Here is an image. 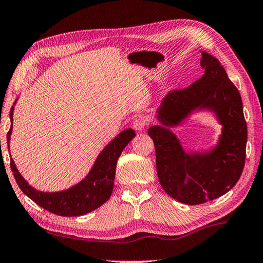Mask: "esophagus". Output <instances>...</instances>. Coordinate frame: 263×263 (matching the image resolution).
Wrapping results in <instances>:
<instances>
[{"mask_svg": "<svg viewBox=\"0 0 263 263\" xmlns=\"http://www.w3.org/2000/svg\"><path fill=\"white\" fill-rule=\"evenodd\" d=\"M146 125H147V120H146V119L141 117V118H137L136 120L134 121L133 127H134V129H135V130L142 132V130L144 129V128L146 127Z\"/></svg>", "mask_w": 263, "mask_h": 263, "instance_id": "obj_1", "label": "esophagus"}]
</instances>
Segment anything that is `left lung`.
I'll use <instances>...</instances> for the list:
<instances>
[{
	"label": "left lung",
	"instance_id": "obj_1",
	"mask_svg": "<svg viewBox=\"0 0 263 263\" xmlns=\"http://www.w3.org/2000/svg\"><path fill=\"white\" fill-rule=\"evenodd\" d=\"M204 76L184 89L167 93L157 118L162 126L147 130L156 147L157 174L168 196L186 205L216 199L238 182L246 157L247 126L236 86L215 57L201 51ZM195 109H211L222 125L219 143L205 154H187L167 128Z\"/></svg>",
	"mask_w": 263,
	"mask_h": 263
}]
</instances>
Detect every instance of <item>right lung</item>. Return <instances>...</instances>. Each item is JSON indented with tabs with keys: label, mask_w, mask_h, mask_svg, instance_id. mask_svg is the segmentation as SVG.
Returning a JSON list of instances; mask_svg holds the SVG:
<instances>
[{
	"label": "right lung",
	"mask_w": 263,
	"mask_h": 263,
	"mask_svg": "<svg viewBox=\"0 0 263 263\" xmlns=\"http://www.w3.org/2000/svg\"><path fill=\"white\" fill-rule=\"evenodd\" d=\"M12 115L13 106L10 110L11 127L7 134L8 143L12 133ZM135 135L132 128L121 132L104 147L88 175L78 184L64 191L42 192L34 189L24 180L12 159L10 160V167L21 190L42 209L61 216H80L98 209L111 197L117 161Z\"/></svg>",
	"instance_id": "1"
}]
</instances>
